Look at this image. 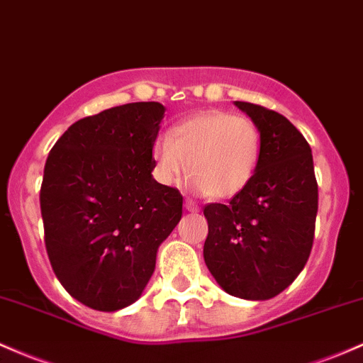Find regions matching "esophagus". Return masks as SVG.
I'll return each instance as SVG.
<instances>
[{
	"instance_id": "1",
	"label": "esophagus",
	"mask_w": 363,
	"mask_h": 363,
	"mask_svg": "<svg viewBox=\"0 0 363 363\" xmlns=\"http://www.w3.org/2000/svg\"><path fill=\"white\" fill-rule=\"evenodd\" d=\"M184 208L188 210V212H193V213L198 212V205H194V203L191 201V200H186L184 201Z\"/></svg>"
}]
</instances>
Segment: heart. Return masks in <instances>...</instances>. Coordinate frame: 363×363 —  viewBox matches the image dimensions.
Here are the masks:
<instances>
[{
	"label": "heart",
	"mask_w": 363,
	"mask_h": 363,
	"mask_svg": "<svg viewBox=\"0 0 363 363\" xmlns=\"http://www.w3.org/2000/svg\"><path fill=\"white\" fill-rule=\"evenodd\" d=\"M260 153L257 123L224 110L189 115L153 145L157 175L163 184L179 186L189 169V188L217 200H229L248 188Z\"/></svg>",
	"instance_id": "obj_1"
}]
</instances>
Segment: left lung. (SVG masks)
<instances>
[{
	"label": "left lung",
	"instance_id": "obj_1",
	"mask_svg": "<svg viewBox=\"0 0 363 363\" xmlns=\"http://www.w3.org/2000/svg\"><path fill=\"white\" fill-rule=\"evenodd\" d=\"M234 105L260 129V162L229 205L205 206L203 257L225 293L269 300L298 277L312 252L318 208L312 150L284 115L246 101Z\"/></svg>",
	"mask_w": 363,
	"mask_h": 363
}]
</instances>
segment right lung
<instances>
[{
	"label": "right lung",
	"instance_id": "1",
	"mask_svg": "<svg viewBox=\"0 0 363 363\" xmlns=\"http://www.w3.org/2000/svg\"><path fill=\"white\" fill-rule=\"evenodd\" d=\"M165 106L127 103L72 123L50 151L41 215L51 267L99 312L133 305L182 217V194L153 179Z\"/></svg>",
	"mask_w": 363,
	"mask_h": 363
}]
</instances>
